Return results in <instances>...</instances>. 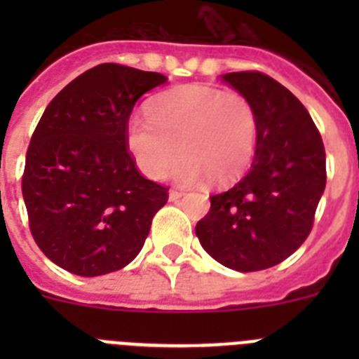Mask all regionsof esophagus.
Instances as JSON below:
<instances>
[{
    "instance_id": "esophagus-1",
    "label": "esophagus",
    "mask_w": 359,
    "mask_h": 359,
    "mask_svg": "<svg viewBox=\"0 0 359 359\" xmlns=\"http://www.w3.org/2000/svg\"><path fill=\"white\" fill-rule=\"evenodd\" d=\"M183 198L182 190H169V201H177V199Z\"/></svg>"
}]
</instances>
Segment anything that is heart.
Segmentation results:
<instances>
[{
	"label": "heart",
	"instance_id": "1",
	"mask_svg": "<svg viewBox=\"0 0 359 359\" xmlns=\"http://www.w3.org/2000/svg\"><path fill=\"white\" fill-rule=\"evenodd\" d=\"M149 118L126 123V145L136 167L160 180L180 151L185 158L174 167L180 183L207 177L212 187L236 183L252 165L259 122L252 102L237 91L210 86H180L149 106Z\"/></svg>",
	"mask_w": 359,
	"mask_h": 359
}]
</instances>
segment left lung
<instances>
[{
  "instance_id": "1",
  "label": "left lung",
  "mask_w": 359,
  "mask_h": 359,
  "mask_svg": "<svg viewBox=\"0 0 359 359\" xmlns=\"http://www.w3.org/2000/svg\"><path fill=\"white\" fill-rule=\"evenodd\" d=\"M248 98L259 135L252 169L210 198L196 224L205 252L236 271H261L297 252L313 228L325 190V149L302 102L259 72L221 75Z\"/></svg>"
}]
</instances>
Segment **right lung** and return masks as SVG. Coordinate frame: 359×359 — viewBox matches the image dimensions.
<instances>
[{
    "label": "right lung",
    "instance_id": "add662e5",
    "mask_svg": "<svg viewBox=\"0 0 359 359\" xmlns=\"http://www.w3.org/2000/svg\"><path fill=\"white\" fill-rule=\"evenodd\" d=\"M165 82L161 73L107 62L44 109L27 152L23 199L32 236L59 268L98 277L144 248L167 189L138 172L126 123L136 100Z\"/></svg>",
    "mask_w": 359,
    "mask_h": 359
}]
</instances>
